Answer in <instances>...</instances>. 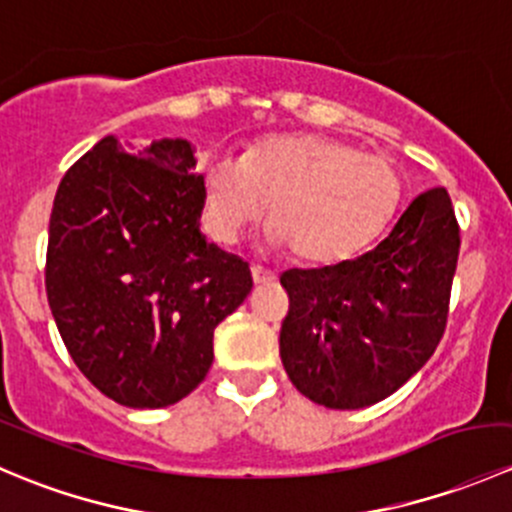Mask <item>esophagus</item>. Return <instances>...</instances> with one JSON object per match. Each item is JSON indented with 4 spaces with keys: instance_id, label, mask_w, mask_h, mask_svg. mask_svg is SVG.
Wrapping results in <instances>:
<instances>
[{
    "instance_id": "obj_1",
    "label": "esophagus",
    "mask_w": 512,
    "mask_h": 512,
    "mask_svg": "<svg viewBox=\"0 0 512 512\" xmlns=\"http://www.w3.org/2000/svg\"><path fill=\"white\" fill-rule=\"evenodd\" d=\"M275 280L277 275L272 270H265V267L260 265H252V282H255V285H272Z\"/></svg>"
}]
</instances>
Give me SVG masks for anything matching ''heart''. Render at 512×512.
<instances>
[{
  "label": "heart",
  "mask_w": 512,
  "mask_h": 512,
  "mask_svg": "<svg viewBox=\"0 0 512 512\" xmlns=\"http://www.w3.org/2000/svg\"><path fill=\"white\" fill-rule=\"evenodd\" d=\"M401 198L391 160L324 133H275L203 168L205 220L218 240L235 242L270 203L272 245L307 267L342 265L374 245Z\"/></svg>",
  "instance_id": "heart-1"
}]
</instances>
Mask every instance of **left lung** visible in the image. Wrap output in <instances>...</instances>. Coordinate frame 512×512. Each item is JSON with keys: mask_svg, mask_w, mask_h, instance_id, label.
Listing matches in <instances>:
<instances>
[{"mask_svg": "<svg viewBox=\"0 0 512 512\" xmlns=\"http://www.w3.org/2000/svg\"><path fill=\"white\" fill-rule=\"evenodd\" d=\"M461 230L446 188L421 193L386 240L319 270H287L280 356L299 394L364 409L394 394L446 332Z\"/></svg>", "mask_w": 512, "mask_h": 512, "instance_id": "obj_1", "label": "left lung"}]
</instances>
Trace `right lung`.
Segmentation results:
<instances>
[{
  "label": "right lung",
  "mask_w": 512,
  "mask_h": 512,
  "mask_svg": "<svg viewBox=\"0 0 512 512\" xmlns=\"http://www.w3.org/2000/svg\"><path fill=\"white\" fill-rule=\"evenodd\" d=\"M188 141L128 153L106 136L66 170L46 247V297L81 374L128 409L185 399L215 327L252 289L247 262L200 235L203 175Z\"/></svg>",
  "instance_id": "add662e5"
}]
</instances>
